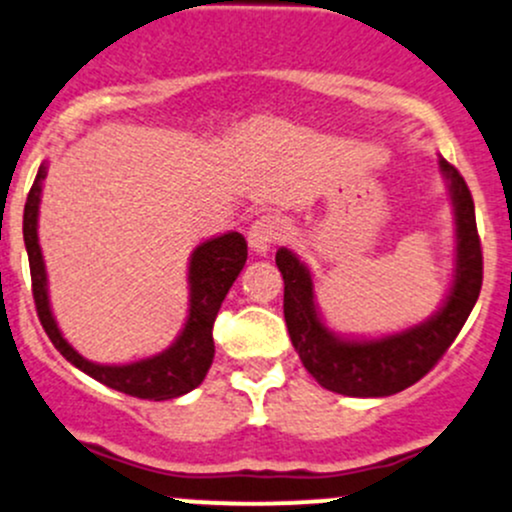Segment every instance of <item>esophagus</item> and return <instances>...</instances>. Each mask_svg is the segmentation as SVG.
<instances>
[{
    "label": "esophagus",
    "mask_w": 512,
    "mask_h": 512,
    "mask_svg": "<svg viewBox=\"0 0 512 512\" xmlns=\"http://www.w3.org/2000/svg\"><path fill=\"white\" fill-rule=\"evenodd\" d=\"M288 229V222H285L283 217H278V214H263V217H258L249 229L251 249H254L256 254H266V251H271V246L276 244V241L288 236Z\"/></svg>",
    "instance_id": "obj_1"
}]
</instances>
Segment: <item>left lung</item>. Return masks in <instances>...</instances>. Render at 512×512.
I'll use <instances>...</instances> for the list:
<instances>
[{
    "instance_id": "left-lung-1",
    "label": "left lung",
    "mask_w": 512,
    "mask_h": 512,
    "mask_svg": "<svg viewBox=\"0 0 512 512\" xmlns=\"http://www.w3.org/2000/svg\"><path fill=\"white\" fill-rule=\"evenodd\" d=\"M452 195L456 219V271L447 300L430 320L381 339H344L324 327L317 315L312 276L288 249H278L283 273V312L290 342L302 366L322 388L351 398H383L400 393L432 371L452 346L474 310L483 283L481 239L476 232L474 197L452 163L439 158Z\"/></svg>"
}]
</instances>
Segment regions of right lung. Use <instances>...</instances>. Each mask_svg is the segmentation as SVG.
<instances>
[{
    "label": "right lung",
    "mask_w": 512,
    "mask_h": 512,
    "mask_svg": "<svg viewBox=\"0 0 512 512\" xmlns=\"http://www.w3.org/2000/svg\"><path fill=\"white\" fill-rule=\"evenodd\" d=\"M46 163L38 168L34 185L24 207V244L29 254L31 268V290L38 320L46 329L53 346L70 361L75 368L85 371L95 381L119 390V393L134 395L144 400H170L190 393L192 388L205 381L214 359L212 327L222 300L227 298L229 288L241 273L246 263V239L239 232H229L197 246L190 256V315L180 337L161 354L151 359L134 361L124 366H102L82 359L60 334L53 320L51 305H48L46 288V266H43L41 246H38V205H41L43 180H46Z\"/></svg>",
    "instance_id": "add662e5"
}]
</instances>
